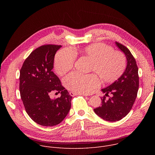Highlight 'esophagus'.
Listing matches in <instances>:
<instances>
[{"mask_svg": "<svg viewBox=\"0 0 155 155\" xmlns=\"http://www.w3.org/2000/svg\"><path fill=\"white\" fill-rule=\"evenodd\" d=\"M69 94L71 95V96H76V95H77L78 94L77 93H74V92H70L69 93ZM81 94V95H83V96H89V94Z\"/></svg>", "mask_w": 155, "mask_h": 155, "instance_id": "esophagus-1", "label": "esophagus"}]
</instances>
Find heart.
<instances>
[{
  "mask_svg": "<svg viewBox=\"0 0 155 155\" xmlns=\"http://www.w3.org/2000/svg\"><path fill=\"white\" fill-rule=\"evenodd\" d=\"M83 53L92 61L90 71L95 72L101 79L107 83L117 80L124 72L126 59L120 51L104 43H98L85 47ZM77 59L76 52L65 48L59 51L55 56L54 66L56 72L63 75L72 69ZM65 86L72 91L89 94L100 86L98 77L94 74H83L72 72L64 78Z\"/></svg>",
  "mask_w": 155,
  "mask_h": 155,
  "instance_id": "b5f03b06",
  "label": "heart"
}]
</instances>
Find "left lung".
<instances>
[{"instance_id":"1","label":"left lung","mask_w":155,"mask_h":155,"mask_svg":"<svg viewBox=\"0 0 155 155\" xmlns=\"http://www.w3.org/2000/svg\"><path fill=\"white\" fill-rule=\"evenodd\" d=\"M117 46L125 54L127 66L123 74L102 91L105 93L101 98V106L94 109V112L103 120L117 121L125 117L133 106L137 95L139 86L138 67L134 57L129 50L118 42ZM110 93L113 96L110 97ZM105 96L109 98L106 100Z\"/></svg>"}]
</instances>
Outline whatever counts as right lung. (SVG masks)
I'll use <instances>...</instances> for the list:
<instances>
[{"label":"right lung","instance_id":"1","mask_svg":"<svg viewBox=\"0 0 155 155\" xmlns=\"http://www.w3.org/2000/svg\"><path fill=\"white\" fill-rule=\"evenodd\" d=\"M61 47H39L25 59L20 70V96L26 111L34 121L44 126L59 124L71 107L72 97L52 71L54 55ZM53 91L61 92V97L51 99Z\"/></svg>","mask_w":155,"mask_h":155}]
</instances>
